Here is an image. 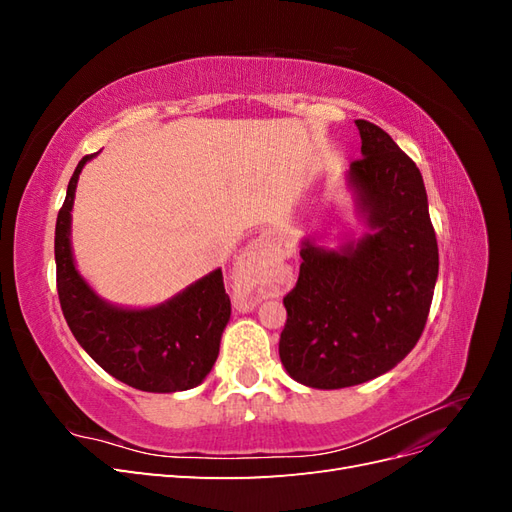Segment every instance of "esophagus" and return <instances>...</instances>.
Wrapping results in <instances>:
<instances>
[{"label": "esophagus", "mask_w": 512, "mask_h": 512, "mask_svg": "<svg viewBox=\"0 0 512 512\" xmlns=\"http://www.w3.org/2000/svg\"><path fill=\"white\" fill-rule=\"evenodd\" d=\"M275 252V241L271 235H260L241 252L235 267V280L245 290H250V301H245V307L247 303L254 305L269 294L265 280L275 265Z\"/></svg>", "instance_id": "obj_1"}]
</instances>
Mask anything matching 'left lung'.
<instances>
[{
	"label": "left lung",
	"mask_w": 512,
	"mask_h": 512,
	"mask_svg": "<svg viewBox=\"0 0 512 512\" xmlns=\"http://www.w3.org/2000/svg\"><path fill=\"white\" fill-rule=\"evenodd\" d=\"M361 160L344 173L361 237L301 239L299 282L280 359L312 389H344L391 371L421 337L438 280V241L421 170L382 128L356 119Z\"/></svg>",
	"instance_id": "1"
}]
</instances>
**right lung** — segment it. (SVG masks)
Masks as SVG:
<instances>
[{
	"mask_svg": "<svg viewBox=\"0 0 512 512\" xmlns=\"http://www.w3.org/2000/svg\"><path fill=\"white\" fill-rule=\"evenodd\" d=\"M85 156L68 183L55 226V265L61 312L81 348L123 384L147 393H177L207 378L220 354L230 320L222 269L149 307L106 301L76 269L72 252V207Z\"/></svg>",
	"mask_w": 512,
	"mask_h": 512,
	"instance_id": "add662e5",
	"label": "right lung"
}]
</instances>
